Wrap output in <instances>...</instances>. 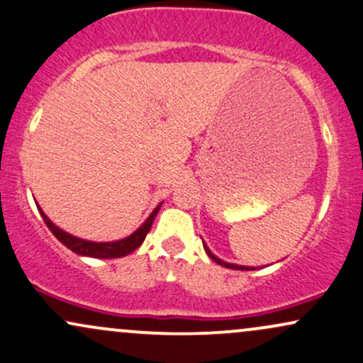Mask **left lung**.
Returning a JSON list of instances; mask_svg holds the SVG:
<instances>
[{
    "mask_svg": "<svg viewBox=\"0 0 363 363\" xmlns=\"http://www.w3.org/2000/svg\"><path fill=\"white\" fill-rule=\"evenodd\" d=\"M203 250H206V253L208 255V257H211L212 259H214L216 263H219V265H223V267H225V268H233V270H253V268L251 267H242V265H234V263H225V262H223V259L220 258H217L216 255H212V251L207 248L206 245H203Z\"/></svg>",
    "mask_w": 363,
    "mask_h": 363,
    "instance_id": "8db88e82",
    "label": "left lung"
}]
</instances>
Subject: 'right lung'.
<instances>
[{
    "label": "right lung",
    "mask_w": 363,
    "mask_h": 363,
    "mask_svg": "<svg viewBox=\"0 0 363 363\" xmlns=\"http://www.w3.org/2000/svg\"><path fill=\"white\" fill-rule=\"evenodd\" d=\"M161 206H163V203H160V206H157L155 211L151 212V216L147 217L146 223L140 225L138 231H134L130 236L123 238V240H121V241H110V242H95V241L79 240V238H76L69 233L62 231V229H59L54 223H50L49 217L42 212L40 206H37V208H38V212H40L44 223L47 224V228L52 231L54 236L57 238V240L61 241L66 248L74 251L76 255H81V257H91V258H121V257H125V255L132 253V251L138 250L139 246L143 245V241L146 240L149 229H151V225H152V220H155V217L157 214V211L161 208Z\"/></svg>",
    "instance_id": "add662e5"
}]
</instances>
